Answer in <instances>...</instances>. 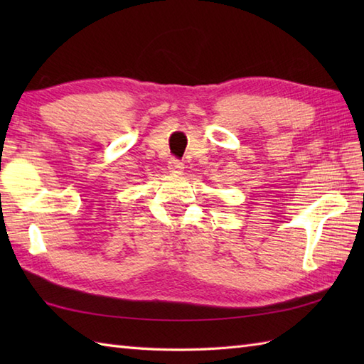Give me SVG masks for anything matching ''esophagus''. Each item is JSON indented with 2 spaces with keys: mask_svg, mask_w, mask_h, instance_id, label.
Wrapping results in <instances>:
<instances>
[{
  "mask_svg": "<svg viewBox=\"0 0 364 364\" xmlns=\"http://www.w3.org/2000/svg\"><path fill=\"white\" fill-rule=\"evenodd\" d=\"M183 168H184V164H183L180 159L170 158V161H168V170H170V172H172V173H181Z\"/></svg>",
  "mask_w": 364,
  "mask_h": 364,
  "instance_id": "1",
  "label": "esophagus"
}]
</instances>
